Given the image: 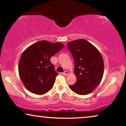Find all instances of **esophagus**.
I'll list each match as a JSON object with an SVG mask.
<instances>
[{"instance_id":"34e87169","label":"esophagus","mask_w":126,"mask_h":126,"mask_svg":"<svg viewBox=\"0 0 126 126\" xmlns=\"http://www.w3.org/2000/svg\"><path fill=\"white\" fill-rule=\"evenodd\" d=\"M62 74H63V75L67 76V75H68L69 72L68 71H65L64 72H63V73H62Z\"/></svg>"}]
</instances>
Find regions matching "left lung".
Segmentation results:
<instances>
[{
    "label": "left lung",
    "mask_w": 126,
    "mask_h": 126,
    "mask_svg": "<svg viewBox=\"0 0 126 126\" xmlns=\"http://www.w3.org/2000/svg\"><path fill=\"white\" fill-rule=\"evenodd\" d=\"M68 48L75 61L77 81L69 88L76 94L85 95L99 85L104 73V62L96 47L84 39L69 42Z\"/></svg>",
    "instance_id": "1"
}]
</instances>
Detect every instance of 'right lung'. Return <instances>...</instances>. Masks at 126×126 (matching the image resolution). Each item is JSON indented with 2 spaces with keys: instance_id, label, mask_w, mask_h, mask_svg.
<instances>
[{
  "instance_id": "obj_1",
  "label": "right lung",
  "mask_w": 126,
  "mask_h": 126,
  "mask_svg": "<svg viewBox=\"0 0 126 126\" xmlns=\"http://www.w3.org/2000/svg\"><path fill=\"white\" fill-rule=\"evenodd\" d=\"M62 43L41 41L34 43L22 53L18 71L23 85L31 92L42 94L52 88L58 75L50 58L63 47Z\"/></svg>"
}]
</instances>
